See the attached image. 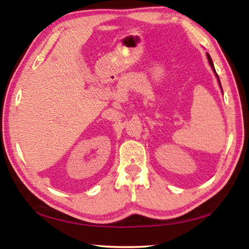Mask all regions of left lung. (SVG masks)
Returning <instances> with one entry per match:
<instances>
[{
  "label": "left lung",
  "instance_id": "1",
  "mask_svg": "<svg viewBox=\"0 0 249 249\" xmlns=\"http://www.w3.org/2000/svg\"><path fill=\"white\" fill-rule=\"evenodd\" d=\"M206 57H208V60H209V64H210V66H211V68H212V70H213V72H214V74H215V77L217 78V81H218V84H220V88H221V90H222V86H221V81H220V78H218V75H217V73H216V71H215V68H214V65H213V61H212V59H211V56L210 54L206 53ZM222 92H223V90H222Z\"/></svg>",
  "mask_w": 249,
  "mask_h": 249
}]
</instances>
